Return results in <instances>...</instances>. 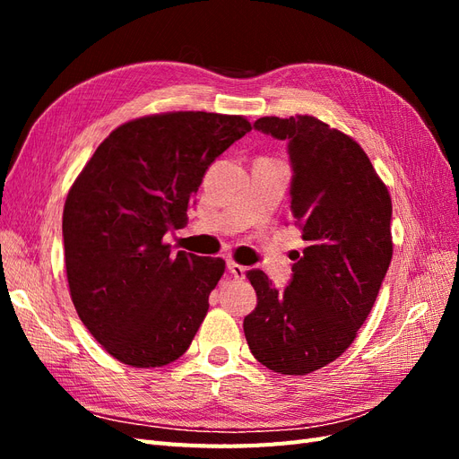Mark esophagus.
Listing matches in <instances>:
<instances>
[{"mask_svg": "<svg viewBox=\"0 0 459 459\" xmlns=\"http://www.w3.org/2000/svg\"><path fill=\"white\" fill-rule=\"evenodd\" d=\"M228 270L235 277V280H245V277H247V268L241 266V264L228 262Z\"/></svg>", "mask_w": 459, "mask_h": 459, "instance_id": "34e87169", "label": "esophagus"}]
</instances>
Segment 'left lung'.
I'll return each instance as SVG.
<instances>
[{"label": "left lung", "instance_id": "left-lung-1", "mask_svg": "<svg viewBox=\"0 0 459 459\" xmlns=\"http://www.w3.org/2000/svg\"><path fill=\"white\" fill-rule=\"evenodd\" d=\"M255 130L287 142L290 216L308 243L285 289L247 277L256 308L243 329L253 356L283 375L337 359L369 316L393 258V203L352 137L314 117H264Z\"/></svg>", "mask_w": 459, "mask_h": 459}]
</instances>
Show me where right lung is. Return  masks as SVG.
<instances>
[{
	"label": "right lung",
	"instance_id": "right-lung-1",
	"mask_svg": "<svg viewBox=\"0 0 459 459\" xmlns=\"http://www.w3.org/2000/svg\"><path fill=\"white\" fill-rule=\"evenodd\" d=\"M251 132L243 117L184 110L122 124L95 149L68 191L63 241L82 324L134 368L182 356L224 273L221 258L174 253L179 230L216 157Z\"/></svg>",
	"mask_w": 459,
	"mask_h": 459
}]
</instances>
